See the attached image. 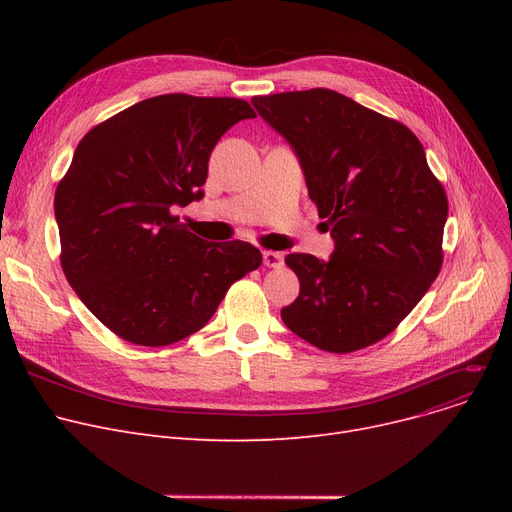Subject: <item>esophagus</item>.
Segmentation results:
<instances>
[{
	"mask_svg": "<svg viewBox=\"0 0 512 512\" xmlns=\"http://www.w3.org/2000/svg\"><path fill=\"white\" fill-rule=\"evenodd\" d=\"M263 263L267 267H280L284 263V255L278 251H263Z\"/></svg>",
	"mask_w": 512,
	"mask_h": 512,
	"instance_id": "34e87169",
	"label": "esophagus"
}]
</instances>
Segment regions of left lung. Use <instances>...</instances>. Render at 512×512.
Returning a JSON list of instances; mask_svg holds the SVG:
<instances>
[{
  "instance_id": "obj_1",
  "label": "left lung",
  "mask_w": 512,
  "mask_h": 512,
  "mask_svg": "<svg viewBox=\"0 0 512 512\" xmlns=\"http://www.w3.org/2000/svg\"><path fill=\"white\" fill-rule=\"evenodd\" d=\"M301 161L334 240L328 261L286 255L301 292L282 321L321 351L388 336L438 278L448 199L423 145L396 120L330 89L253 97Z\"/></svg>"
}]
</instances>
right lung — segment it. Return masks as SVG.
Returning a JSON list of instances; mask_svg holds the SVG:
<instances>
[{"mask_svg":"<svg viewBox=\"0 0 512 512\" xmlns=\"http://www.w3.org/2000/svg\"><path fill=\"white\" fill-rule=\"evenodd\" d=\"M247 118L255 112L242 99L172 93L130 105L78 143L53 201L62 270L120 338L166 346L195 334L261 265L249 242L203 240L174 215L203 199L215 143Z\"/></svg>","mask_w":512,"mask_h":512,"instance_id":"right-lung-1","label":"right lung"}]
</instances>
